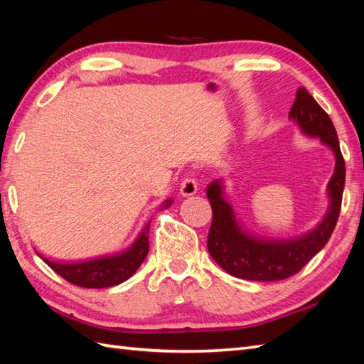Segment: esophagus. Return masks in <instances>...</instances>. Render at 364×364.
<instances>
[{"label":"esophagus","instance_id":"34e87169","mask_svg":"<svg viewBox=\"0 0 364 364\" xmlns=\"http://www.w3.org/2000/svg\"><path fill=\"white\" fill-rule=\"evenodd\" d=\"M198 186H197V180L192 175H186L183 178V181L180 184V194L183 197H191L194 196L197 192Z\"/></svg>","mask_w":364,"mask_h":364}]
</instances>
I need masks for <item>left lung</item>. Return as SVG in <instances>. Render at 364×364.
<instances>
[{
  "label": "left lung",
  "mask_w": 364,
  "mask_h": 364,
  "mask_svg": "<svg viewBox=\"0 0 364 364\" xmlns=\"http://www.w3.org/2000/svg\"><path fill=\"white\" fill-rule=\"evenodd\" d=\"M289 117L296 120L305 134L321 137L335 153V173L328 183L330 208L323 220L311 233L294 241H264L252 237L239 228L233 210L222 198L220 181L206 189L213 210V222L208 233V252L230 275L255 282H277L296 275L316 253H319L333 233L341 213L346 183V162L336 129L328 114L322 109L305 87L297 90Z\"/></svg>",
  "instance_id": "left-lung-1"
}]
</instances>
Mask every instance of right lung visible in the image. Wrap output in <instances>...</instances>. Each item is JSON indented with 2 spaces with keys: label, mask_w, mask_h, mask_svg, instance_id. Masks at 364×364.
Instances as JSON below:
<instances>
[{
  "label": "right lung",
  "mask_w": 364,
  "mask_h": 364,
  "mask_svg": "<svg viewBox=\"0 0 364 364\" xmlns=\"http://www.w3.org/2000/svg\"><path fill=\"white\" fill-rule=\"evenodd\" d=\"M167 205H170V200L166 206ZM149 230L150 223L145 227L129 250L115 255V257H105L86 262H73V264L54 262L46 258H43V261L64 280L80 286V288H109V286L120 284L128 280L142 264L146 253H149Z\"/></svg>",
  "instance_id": "add662e5"
}]
</instances>
